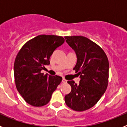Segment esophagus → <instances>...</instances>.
Listing matches in <instances>:
<instances>
[{
	"mask_svg": "<svg viewBox=\"0 0 127 127\" xmlns=\"http://www.w3.org/2000/svg\"><path fill=\"white\" fill-rule=\"evenodd\" d=\"M67 81L66 80L65 78H63V79H62V83H67Z\"/></svg>",
	"mask_w": 127,
	"mask_h": 127,
	"instance_id": "34e87169",
	"label": "esophagus"
}]
</instances>
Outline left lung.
Returning a JSON list of instances; mask_svg holds the SVG:
<instances>
[{"instance_id": "1", "label": "left lung", "mask_w": 127, "mask_h": 127, "mask_svg": "<svg viewBox=\"0 0 127 127\" xmlns=\"http://www.w3.org/2000/svg\"><path fill=\"white\" fill-rule=\"evenodd\" d=\"M67 43L76 52L74 70L80 76L79 85L68 81L71 92L65 96L66 105L76 111H84L95 105L107 89L109 61L98 44L83 36H65Z\"/></svg>"}]
</instances>
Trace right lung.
<instances>
[{
  "instance_id": "add662e5",
  "label": "right lung",
  "mask_w": 127,
  "mask_h": 127,
  "mask_svg": "<svg viewBox=\"0 0 127 127\" xmlns=\"http://www.w3.org/2000/svg\"><path fill=\"white\" fill-rule=\"evenodd\" d=\"M64 38L55 35H39L23 46L14 64L16 88L24 100L34 107L46 105L62 80L59 76L41 73L50 64L53 51L64 44Z\"/></svg>"
}]
</instances>
